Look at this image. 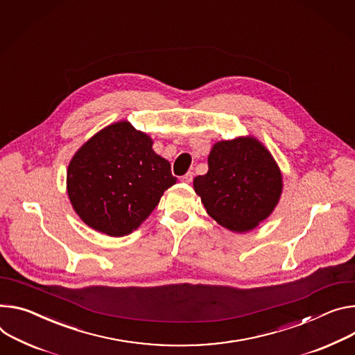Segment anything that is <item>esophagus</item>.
Returning a JSON list of instances; mask_svg holds the SVG:
<instances>
[{"instance_id":"obj_1","label":"esophagus","mask_w":355,"mask_h":355,"mask_svg":"<svg viewBox=\"0 0 355 355\" xmlns=\"http://www.w3.org/2000/svg\"><path fill=\"white\" fill-rule=\"evenodd\" d=\"M192 178H194V174H192L191 171H188L185 175H182V177H181V181H182V182L189 184V182H192Z\"/></svg>"}]
</instances>
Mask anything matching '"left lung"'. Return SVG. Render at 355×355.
I'll list each match as a JSON object with an SVG mask.
<instances>
[{
    "mask_svg": "<svg viewBox=\"0 0 355 355\" xmlns=\"http://www.w3.org/2000/svg\"><path fill=\"white\" fill-rule=\"evenodd\" d=\"M283 181L269 150L254 137L214 144L208 173L194 180L207 212L223 228L248 232L277 205Z\"/></svg>",
    "mask_w": 355,
    "mask_h": 355,
    "instance_id": "1",
    "label": "left lung"
}]
</instances>
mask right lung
Masks as SVG:
<instances>
[{
	"label": "right lung",
	"instance_id": "obj_1",
	"mask_svg": "<svg viewBox=\"0 0 355 355\" xmlns=\"http://www.w3.org/2000/svg\"><path fill=\"white\" fill-rule=\"evenodd\" d=\"M177 182L153 140L128 121L105 127L87 140L68 167V196L94 231L124 236L137 230Z\"/></svg>",
	"mask_w": 355,
	"mask_h": 355
}]
</instances>
